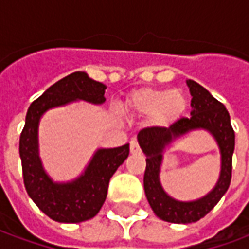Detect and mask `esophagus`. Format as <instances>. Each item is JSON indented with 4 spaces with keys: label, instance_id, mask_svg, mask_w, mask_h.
Returning a JSON list of instances; mask_svg holds the SVG:
<instances>
[{
    "label": "esophagus",
    "instance_id": "34e87169",
    "mask_svg": "<svg viewBox=\"0 0 249 249\" xmlns=\"http://www.w3.org/2000/svg\"><path fill=\"white\" fill-rule=\"evenodd\" d=\"M139 144H138L137 141H131L130 142V151H131V154H137V152H139Z\"/></svg>",
    "mask_w": 249,
    "mask_h": 249
}]
</instances>
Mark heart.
I'll list each match as a JSON object with an SVG mask.
<instances>
[{
    "instance_id": "1",
    "label": "heart",
    "mask_w": 249,
    "mask_h": 249,
    "mask_svg": "<svg viewBox=\"0 0 249 249\" xmlns=\"http://www.w3.org/2000/svg\"><path fill=\"white\" fill-rule=\"evenodd\" d=\"M187 110V98L180 90L143 87L127 99L123 111L135 115H150L154 126L168 127L178 122Z\"/></svg>"
}]
</instances>
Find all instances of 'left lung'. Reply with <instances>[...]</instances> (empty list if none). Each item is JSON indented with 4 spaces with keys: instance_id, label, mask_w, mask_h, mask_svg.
<instances>
[{
    "instance_id": "obj_1",
    "label": "left lung",
    "mask_w": 249,
    "mask_h": 249,
    "mask_svg": "<svg viewBox=\"0 0 249 249\" xmlns=\"http://www.w3.org/2000/svg\"><path fill=\"white\" fill-rule=\"evenodd\" d=\"M187 86L192 95L191 117L180 118L168 128L147 127L138 134L139 146L146 155L143 184L147 200L159 219L177 224L200 220L219 203L231 183L232 154L235 150V131L224 105L195 81L188 79ZM199 128L211 132L218 142L222 155L221 177L217 186L206 197L192 202L175 201L164 192L159 179L162 151L177 137Z\"/></svg>"
}]
</instances>
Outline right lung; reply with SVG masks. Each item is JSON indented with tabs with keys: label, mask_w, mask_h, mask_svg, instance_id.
Wrapping results in <instances>:
<instances>
[{
	"label": "right lung",
	"mask_w": 249,
	"mask_h": 249,
	"mask_svg": "<svg viewBox=\"0 0 249 249\" xmlns=\"http://www.w3.org/2000/svg\"><path fill=\"white\" fill-rule=\"evenodd\" d=\"M106 86L83 71L55 82L30 105L19 137L25 188L37 207L59 223H81L97 215L106 200L110 178L128 157V143L115 148H99L82 175L72 182L55 183L45 172L38 155V124L49 108L74 101L102 105Z\"/></svg>",
	"instance_id": "1"
}]
</instances>
